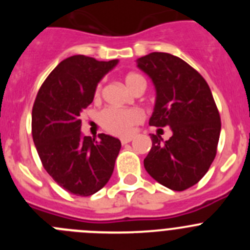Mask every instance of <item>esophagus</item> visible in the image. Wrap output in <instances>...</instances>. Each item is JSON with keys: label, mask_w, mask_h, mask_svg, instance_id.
<instances>
[{"label": "esophagus", "mask_w": 250, "mask_h": 250, "mask_svg": "<svg viewBox=\"0 0 250 250\" xmlns=\"http://www.w3.org/2000/svg\"><path fill=\"white\" fill-rule=\"evenodd\" d=\"M120 140H121V144L125 145V144H127V143H130V141L132 140V136H125V138H121Z\"/></svg>", "instance_id": "1"}]
</instances>
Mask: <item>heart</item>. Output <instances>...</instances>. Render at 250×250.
I'll return each instance as SVG.
<instances>
[{
	"mask_svg": "<svg viewBox=\"0 0 250 250\" xmlns=\"http://www.w3.org/2000/svg\"><path fill=\"white\" fill-rule=\"evenodd\" d=\"M124 83L127 89L134 92L138 89H145V80L136 72H129L124 76ZM101 94V85L98 86L95 96L99 98ZM144 115L138 109H114L109 107L100 112L99 120L103 127L115 135H129L134 127L140 123Z\"/></svg>",
	"mask_w": 250,
	"mask_h": 250,
	"instance_id": "heart-1",
	"label": "heart"
}]
</instances>
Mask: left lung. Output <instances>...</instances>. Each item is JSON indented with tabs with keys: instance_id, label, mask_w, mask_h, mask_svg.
I'll use <instances>...</instances> for the list:
<instances>
[{
	"instance_id": "left-lung-1",
	"label": "left lung",
	"mask_w": 250,
	"mask_h": 250,
	"mask_svg": "<svg viewBox=\"0 0 250 250\" xmlns=\"http://www.w3.org/2000/svg\"><path fill=\"white\" fill-rule=\"evenodd\" d=\"M136 63L155 86L149 124L173 131L167 141L150 134L152 145L144 159L145 170L161 185L183 191L199 182L215 158L222 126L219 111L204 77L184 60L151 52Z\"/></svg>"
}]
</instances>
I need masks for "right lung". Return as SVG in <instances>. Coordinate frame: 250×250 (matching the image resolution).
Instances as JSON below:
<instances>
[{
  "mask_svg": "<svg viewBox=\"0 0 250 250\" xmlns=\"http://www.w3.org/2000/svg\"><path fill=\"white\" fill-rule=\"evenodd\" d=\"M118 62L67 57L48 75L32 107V138L41 163L60 187L75 195L95 194L114 171L120 140L105 134L99 140L83 136L80 114Z\"/></svg>",
  "mask_w": 250,
  "mask_h": 250,
  "instance_id": "obj_1",
  "label": "right lung"
}]
</instances>
